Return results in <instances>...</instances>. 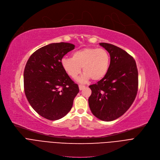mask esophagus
<instances>
[{
    "mask_svg": "<svg viewBox=\"0 0 160 160\" xmlns=\"http://www.w3.org/2000/svg\"><path fill=\"white\" fill-rule=\"evenodd\" d=\"M79 89L80 90V91H82V90H83L85 88H86V86H82V85H79Z\"/></svg>",
    "mask_w": 160,
    "mask_h": 160,
    "instance_id": "1",
    "label": "esophagus"
}]
</instances>
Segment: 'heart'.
I'll return each instance as SVG.
<instances>
[{"label":"heart","instance_id":"1","mask_svg":"<svg viewBox=\"0 0 160 160\" xmlns=\"http://www.w3.org/2000/svg\"><path fill=\"white\" fill-rule=\"evenodd\" d=\"M61 64L69 77L76 78L81 72L83 74L78 78L80 83H85L91 78L93 81L102 80L107 74L109 64V52L102 48L88 47L74 51L72 58L65 57Z\"/></svg>","mask_w":160,"mask_h":160}]
</instances>
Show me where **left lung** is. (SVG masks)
<instances>
[{
    "label": "left lung",
    "mask_w": 160,
    "mask_h": 160,
    "mask_svg": "<svg viewBox=\"0 0 160 160\" xmlns=\"http://www.w3.org/2000/svg\"><path fill=\"white\" fill-rule=\"evenodd\" d=\"M100 45L108 51L110 65L105 76L89 86L88 102L97 118L110 122L122 116L132 104L138 92V72L133 57L123 49L108 43Z\"/></svg>",
    "instance_id": "8db88e82"
}]
</instances>
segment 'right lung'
Returning a JSON list of instances; mask_svg holds the SVG:
<instances>
[{"instance_id":"add662e5","label":"right lung","mask_w":160,"mask_h":160,"mask_svg":"<svg viewBox=\"0 0 160 160\" xmlns=\"http://www.w3.org/2000/svg\"><path fill=\"white\" fill-rule=\"evenodd\" d=\"M74 49V44L66 42L49 44L34 52L26 63V97L33 109L48 120H57L65 116L79 92L78 85L61 64L63 56Z\"/></svg>"}]
</instances>
